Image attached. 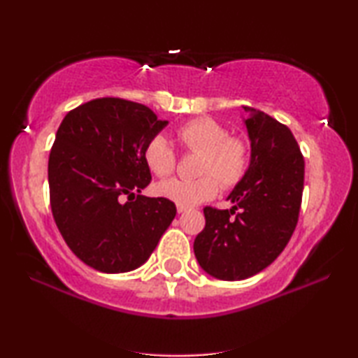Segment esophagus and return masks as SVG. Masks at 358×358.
<instances>
[{
	"instance_id": "obj_1",
	"label": "esophagus",
	"mask_w": 358,
	"mask_h": 358,
	"mask_svg": "<svg viewBox=\"0 0 358 358\" xmlns=\"http://www.w3.org/2000/svg\"><path fill=\"white\" fill-rule=\"evenodd\" d=\"M187 211V208H184V206H178V213L179 214H182V213H185Z\"/></svg>"
}]
</instances>
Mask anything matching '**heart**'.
Masks as SVG:
<instances>
[{
	"label": "heart",
	"instance_id": "obj_1",
	"mask_svg": "<svg viewBox=\"0 0 358 358\" xmlns=\"http://www.w3.org/2000/svg\"><path fill=\"white\" fill-rule=\"evenodd\" d=\"M182 145L203 152L198 179H166L155 187L158 196L192 208L217 195L218 178L224 187H232L243 178L248 166V147L238 137H230L229 131L213 118H196L178 129ZM144 162L157 176H168L174 171L176 153L166 136L155 134L144 147ZM215 177L213 178L212 176Z\"/></svg>",
	"mask_w": 358,
	"mask_h": 358
}]
</instances>
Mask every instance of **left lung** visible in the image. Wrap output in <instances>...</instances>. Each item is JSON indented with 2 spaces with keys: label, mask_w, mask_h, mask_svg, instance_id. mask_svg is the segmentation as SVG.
<instances>
[{
  "label": "left lung",
  "mask_w": 358,
  "mask_h": 358,
  "mask_svg": "<svg viewBox=\"0 0 358 358\" xmlns=\"http://www.w3.org/2000/svg\"><path fill=\"white\" fill-rule=\"evenodd\" d=\"M243 108L250 166L227 196L230 210H203L205 229L194 241L200 267L225 282L250 278L277 259L298 224L304 189V158L293 133L261 110Z\"/></svg>",
  "instance_id": "left-lung-1"
}]
</instances>
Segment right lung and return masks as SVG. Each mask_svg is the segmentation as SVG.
<instances>
[{"label": "right lung", "instance_id": "1", "mask_svg": "<svg viewBox=\"0 0 358 358\" xmlns=\"http://www.w3.org/2000/svg\"><path fill=\"white\" fill-rule=\"evenodd\" d=\"M166 124L148 107L118 97L86 102L60 123L48 163L51 210L86 266L134 271L173 222V201L141 195L152 180L144 147Z\"/></svg>", "mask_w": 358, "mask_h": 358}]
</instances>
